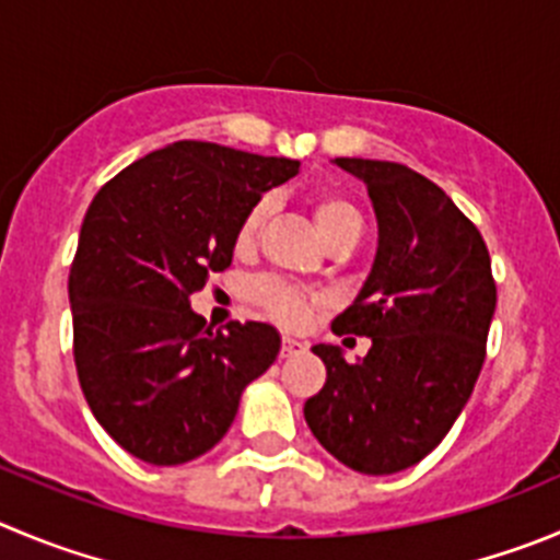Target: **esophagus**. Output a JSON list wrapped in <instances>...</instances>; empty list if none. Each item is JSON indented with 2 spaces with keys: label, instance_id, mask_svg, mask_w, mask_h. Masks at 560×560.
<instances>
[{
  "label": "esophagus",
  "instance_id": "34e87169",
  "mask_svg": "<svg viewBox=\"0 0 560 560\" xmlns=\"http://www.w3.org/2000/svg\"><path fill=\"white\" fill-rule=\"evenodd\" d=\"M301 351H304V342H298V339H292V337L281 339V359L295 357V353H301Z\"/></svg>",
  "mask_w": 560,
  "mask_h": 560
}]
</instances>
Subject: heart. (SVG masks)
Returning <instances> with one entry per match:
<instances>
[{
	"mask_svg": "<svg viewBox=\"0 0 560 560\" xmlns=\"http://www.w3.org/2000/svg\"><path fill=\"white\" fill-rule=\"evenodd\" d=\"M268 198H256L245 209L243 218L237 221V229H234V250L240 256L254 254L259 240H262L265 226H268ZM312 218H315L317 232L323 234L328 245L339 243V240H359V234H362V212L345 192L317 190L312 196ZM250 295L273 320L284 323V326H301V323L310 320L312 312L326 306V298L320 292L298 290L287 281L273 279V276H265V279L256 281Z\"/></svg>",
	"mask_w": 560,
	"mask_h": 560,
	"instance_id": "obj_1",
	"label": "heart"
}]
</instances>
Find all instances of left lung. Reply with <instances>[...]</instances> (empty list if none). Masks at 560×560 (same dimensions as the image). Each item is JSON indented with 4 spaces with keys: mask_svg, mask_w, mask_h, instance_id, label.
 Returning <instances> with one entry per match:
<instances>
[{
    "mask_svg": "<svg viewBox=\"0 0 560 560\" xmlns=\"http://www.w3.org/2000/svg\"><path fill=\"white\" fill-rule=\"evenodd\" d=\"M364 179L378 250L334 334L373 339L359 364L315 345L326 384L304 406L306 425L345 467L392 475L428 456L472 395L498 306L492 259L478 226L447 192L400 162L337 156Z\"/></svg>",
    "mask_w": 560,
    "mask_h": 560,
    "instance_id": "obj_1",
    "label": "left lung"
}]
</instances>
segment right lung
<instances>
[{
  "label": "right lung",
  "instance_id": "1",
  "mask_svg": "<svg viewBox=\"0 0 560 560\" xmlns=\"http://www.w3.org/2000/svg\"><path fill=\"white\" fill-rule=\"evenodd\" d=\"M298 165L179 140L93 196L68 276L74 364L98 425L140 462L174 467L212 451L245 386L279 357L273 326L215 331L190 298L232 265L245 209Z\"/></svg>",
  "mask_w": 560,
  "mask_h": 560
}]
</instances>
